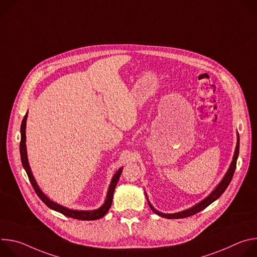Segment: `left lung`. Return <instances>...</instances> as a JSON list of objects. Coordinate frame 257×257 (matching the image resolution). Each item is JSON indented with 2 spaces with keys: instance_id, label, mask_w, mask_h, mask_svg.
I'll return each mask as SVG.
<instances>
[{
  "instance_id": "obj_1",
  "label": "left lung",
  "mask_w": 257,
  "mask_h": 257,
  "mask_svg": "<svg viewBox=\"0 0 257 257\" xmlns=\"http://www.w3.org/2000/svg\"><path fill=\"white\" fill-rule=\"evenodd\" d=\"M239 143H240V138H239V134H238V141H237V145H236V150H235V154H234V158H233L232 164H231L228 172L226 173L224 179L222 180V182L219 183V184L216 186V188L205 199H203L202 201H200L198 204L194 205L191 208H188L186 210H183V211H180V212H177V213H163V212H160L156 208H154L153 205L151 204V202L148 200L149 205L153 209V211L156 212L157 214H159L160 216L167 217V218H183V217H187V216L193 215V214L203 210L210 203H212L214 200H216L219 196H221L224 193V191L229 186L230 182L232 181V178H233V175H234V172H235V169H236L237 159H238V156H239Z\"/></svg>"
}]
</instances>
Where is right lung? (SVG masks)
I'll return each instance as SVG.
<instances>
[{
	"mask_svg": "<svg viewBox=\"0 0 257 257\" xmlns=\"http://www.w3.org/2000/svg\"><path fill=\"white\" fill-rule=\"evenodd\" d=\"M26 119H27V114L24 116L22 123H21V141H20V157H21V162H22V166L24 168V170L26 171V174L28 176V179L31 183V185L35 191V193L38 194V196L42 199V201L48 205L50 208L61 212L64 215H67L69 217H73V218H76V219H82V221H93V219H98L100 217H102L107 210L109 209L112 205V201H113V195H114V191L116 188L117 183L119 181V178L121 176L122 173V169H119L118 172L115 174V176L112 179L111 182V185H109L107 194H106V199L103 203L102 206H100L98 209L95 210H73V209H69L67 207H64L52 200H50L43 192L42 190L39 188L38 184H36V182L32 176V173L30 171V167L28 165V160H27V154H26V145H25V128H26Z\"/></svg>",
	"mask_w": 257,
	"mask_h": 257,
	"instance_id": "obj_1",
	"label": "right lung"
}]
</instances>
